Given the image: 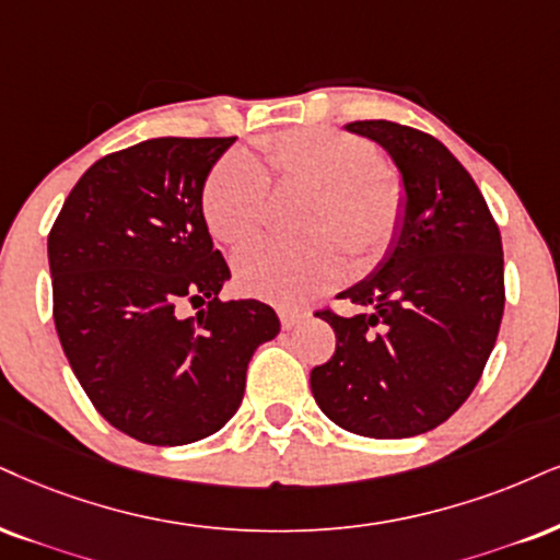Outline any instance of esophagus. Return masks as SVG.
<instances>
[{"label": "esophagus", "mask_w": 560, "mask_h": 560, "mask_svg": "<svg viewBox=\"0 0 560 560\" xmlns=\"http://www.w3.org/2000/svg\"><path fill=\"white\" fill-rule=\"evenodd\" d=\"M278 316H280L282 329H293L295 324L306 316V312H299V308H278Z\"/></svg>", "instance_id": "1"}]
</instances>
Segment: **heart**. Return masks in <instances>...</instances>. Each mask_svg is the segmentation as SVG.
<instances>
[{"instance_id": "b5f03b06", "label": "heart", "mask_w": 560, "mask_h": 560, "mask_svg": "<svg viewBox=\"0 0 560 560\" xmlns=\"http://www.w3.org/2000/svg\"><path fill=\"white\" fill-rule=\"evenodd\" d=\"M259 163L228 153L212 165L202 212L212 236L241 246L265 228L269 178L316 191L303 244L265 241L236 257L238 288L254 299L295 306L329 291L345 275L348 254L358 272L392 252L405 220V182L382 163L365 137L332 127H295L261 137Z\"/></svg>"}]
</instances>
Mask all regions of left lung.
Wrapping results in <instances>:
<instances>
[{"mask_svg":"<svg viewBox=\"0 0 560 560\" xmlns=\"http://www.w3.org/2000/svg\"><path fill=\"white\" fill-rule=\"evenodd\" d=\"M348 129L397 163L405 220L376 272L337 295L358 314L316 312L337 345L327 363L314 365L312 392L345 431L418 436L470 397L499 337L501 233L478 184L436 137L386 119Z\"/></svg>","mask_w":560,"mask_h":560,"instance_id":"1","label":"left lung"}]
</instances>
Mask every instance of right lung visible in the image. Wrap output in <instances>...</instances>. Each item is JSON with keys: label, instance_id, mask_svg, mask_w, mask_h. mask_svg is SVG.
<instances>
[{"label": "right lung", "instance_id": "obj_1", "mask_svg": "<svg viewBox=\"0 0 560 560\" xmlns=\"http://www.w3.org/2000/svg\"><path fill=\"white\" fill-rule=\"evenodd\" d=\"M236 137H155L82 174L48 233L54 324L95 410L142 444L223 428L246 365L280 332L259 301H223L231 278L202 215L207 174ZM189 302L200 308L182 317Z\"/></svg>", "mask_w": 560, "mask_h": 560}]
</instances>
